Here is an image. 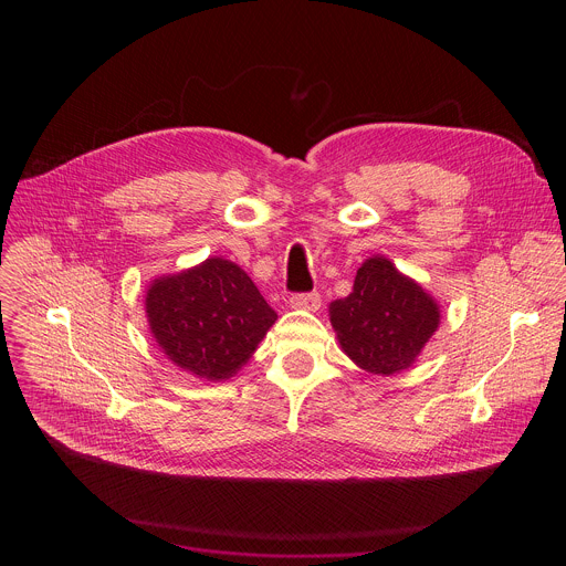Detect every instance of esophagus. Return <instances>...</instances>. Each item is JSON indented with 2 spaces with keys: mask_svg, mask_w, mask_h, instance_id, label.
<instances>
[{
  "mask_svg": "<svg viewBox=\"0 0 566 566\" xmlns=\"http://www.w3.org/2000/svg\"><path fill=\"white\" fill-rule=\"evenodd\" d=\"M291 308L300 311H317L319 308V295L317 293H297L289 300Z\"/></svg>",
  "mask_w": 566,
  "mask_h": 566,
  "instance_id": "34e87169",
  "label": "esophagus"
}]
</instances>
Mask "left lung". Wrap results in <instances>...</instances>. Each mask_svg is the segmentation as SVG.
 <instances>
[{
  "mask_svg": "<svg viewBox=\"0 0 566 566\" xmlns=\"http://www.w3.org/2000/svg\"><path fill=\"white\" fill-rule=\"evenodd\" d=\"M329 319L347 358L376 376L410 369L441 325L439 302L385 255L367 258L354 291L329 304Z\"/></svg>",
  "mask_w": 566,
  "mask_h": 566,
  "instance_id": "8db88e82",
  "label": "left lung"
}]
</instances>
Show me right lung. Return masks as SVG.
Segmentation results:
<instances>
[{
  "label": "right lung",
  "mask_w": 566,
  "mask_h": 566,
  "mask_svg": "<svg viewBox=\"0 0 566 566\" xmlns=\"http://www.w3.org/2000/svg\"><path fill=\"white\" fill-rule=\"evenodd\" d=\"M145 317L170 363L219 382L253 358L277 313L244 269L208 258L192 269L154 277L145 291Z\"/></svg>",
  "instance_id": "right-lung-1"
}]
</instances>
